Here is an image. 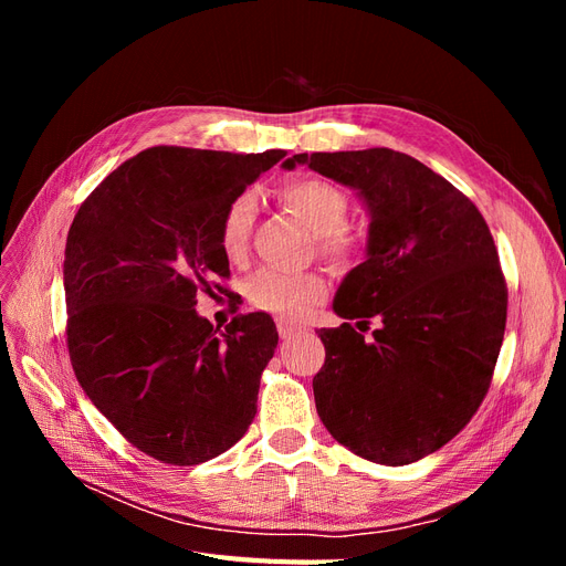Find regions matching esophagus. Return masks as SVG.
Instances as JSON below:
<instances>
[{
	"instance_id": "esophagus-1",
	"label": "esophagus",
	"mask_w": 566,
	"mask_h": 566,
	"mask_svg": "<svg viewBox=\"0 0 566 566\" xmlns=\"http://www.w3.org/2000/svg\"><path fill=\"white\" fill-rule=\"evenodd\" d=\"M276 325H279V335H281L283 339H290V337H297V335L302 333V328H300V325H295L293 321H285V318H279V321H276Z\"/></svg>"
}]
</instances>
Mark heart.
<instances>
[{
    "mask_svg": "<svg viewBox=\"0 0 566 566\" xmlns=\"http://www.w3.org/2000/svg\"><path fill=\"white\" fill-rule=\"evenodd\" d=\"M281 200L290 212L302 219L306 229L318 235L323 254L333 256V260H345L352 250V241L342 231L349 219V200L337 186L312 177L293 179L281 188ZM254 214L256 198L250 191L235 196L229 202L219 227V243L229 260H243L245 256ZM325 293H328V285H325L321 273L314 271L285 273L262 269L248 283V297L256 310L281 318L304 316L310 306L325 297Z\"/></svg>",
    "mask_w": 566,
    "mask_h": 566,
    "instance_id": "heart-1",
    "label": "heart"
}]
</instances>
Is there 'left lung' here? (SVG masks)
<instances>
[{
    "label": "left lung",
    "mask_w": 566,
    "mask_h": 566,
    "mask_svg": "<svg viewBox=\"0 0 566 566\" xmlns=\"http://www.w3.org/2000/svg\"><path fill=\"white\" fill-rule=\"evenodd\" d=\"M352 188L370 217L366 260L342 279L321 328L318 418L335 441L380 465L434 453L470 422L501 354L507 290L484 217L420 160L391 148L297 153ZM381 325L370 338L357 331Z\"/></svg>",
    "instance_id": "obj_1"
}]
</instances>
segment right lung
<instances>
[{"label": "right lung", "mask_w": 566, "mask_h": 566, "mask_svg": "<svg viewBox=\"0 0 566 566\" xmlns=\"http://www.w3.org/2000/svg\"><path fill=\"white\" fill-rule=\"evenodd\" d=\"M283 156L148 148L94 188L67 231L63 287L77 380L115 430L169 465L229 451L256 413L276 323L256 312L219 331L196 304L229 276L219 243L229 202Z\"/></svg>", "instance_id": "1"}]
</instances>
